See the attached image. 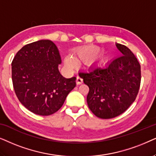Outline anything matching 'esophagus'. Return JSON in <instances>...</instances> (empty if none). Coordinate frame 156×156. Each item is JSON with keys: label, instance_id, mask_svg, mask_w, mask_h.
<instances>
[{"label": "esophagus", "instance_id": "obj_1", "mask_svg": "<svg viewBox=\"0 0 156 156\" xmlns=\"http://www.w3.org/2000/svg\"><path fill=\"white\" fill-rule=\"evenodd\" d=\"M83 83V79L80 78V76H77L76 78V84L77 85H80Z\"/></svg>", "mask_w": 156, "mask_h": 156}]
</instances>
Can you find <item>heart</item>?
Here are the masks:
<instances>
[{
    "label": "heart",
    "mask_w": 156,
    "mask_h": 156,
    "mask_svg": "<svg viewBox=\"0 0 156 156\" xmlns=\"http://www.w3.org/2000/svg\"><path fill=\"white\" fill-rule=\"evenodd\" d=\"M98 49L95 47H84L77 50L75 53L74 58L73 57L68 55L65 58L66 65L70 68H75L78 65L77 60L80 61H89L96 57L98 53Z\"/></svg>",
    "instance_id": "1"
}]
</instances>
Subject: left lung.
Wrapping results in <instances>:
<instances>
[{"label": "left lung", "instance_id": "left-lung-1", "mask_svg": "<svg viewBox=\"0 0 156 156\" xmlns=\"http://www.w3.org/2000/svg\"><path fill=\"white\" fill-rule=\"evenodd\" d=\"M120 55L105 66L80 73L89 87L87 103L92 113L109 119L124 113L134 102L140 88V65L126 45L115 43Z\"/></svg>", "mask_w": 156, "mask_h": 156}]
</instances>
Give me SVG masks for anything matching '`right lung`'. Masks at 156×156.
Listing matches in <instances>:
<instances>
[{
    "label": "right lung",
    "instance_id": "add662e5",
    "mask_svg": "<svg viewBox=\"0 0 156 156\" xmlns=\"http://www.w3.org/2000/svg\"><path fill=\"white\" fill-rule=\"evenodd\" d=\"M58 49L50 40L27 44L12 61V80L18 100L27 109L39 115H50L63 105L76 86V77L60 73Z\"/></svg>",
    "mask_w": 156,
    "mask_h": 156
}]
</instances>
